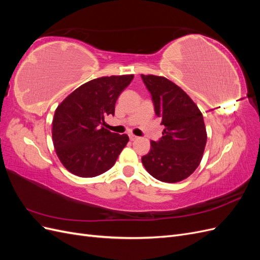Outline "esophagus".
Masks as SVG:
<instances>
[{
	"instance_id": "1",
	"label": "esophagus",
	"mask_w": 260,
	"mask_h": 260,
	"mask_svg": "<svg viewBox=\"0 0 260 260\" xmlns=\"http://www.w3.org/2000/svg\"><path fill=\"white\" fill-rule=\"evenodd\" d=\"M129 138H130V140L131 141H136L137 139H139L137 136H135V135H129Z\"/></svg>"
}]
</instances>
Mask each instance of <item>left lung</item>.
<instances>
[{"label": "left lung", "mask_w": 260, "mask_h": 260, "mask_svg": "<svg viewBox=\"0 0 260 260\" xmlns=\"http://www.w3.org/2000/svg\"><path fill=\"white\" fill-rule=\"evenodd\" d=\"M141 78L151 93L155 114L165 125L162 137L152 141L142 162L155 179L179 182L192 175L202 160L207 141L203 115L191 98L165 77Z\"/></svg>", "instance_id": "obj_1"}]
</instances>
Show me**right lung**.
<instances>
[{
  "mask_svg": "<svg viewBox=\"0 0 260 260\" xmlns=\"http://www.w3.org/2000/svg\"><path fill=\"white\" fill-rule=\"evenodd\" d=\"M133 75L102 77L82 84L55 111L52 137L59 160L72 174L96 177L111 169L129 137L103 127Z\"/></svg>",
  "mask_w": 260,
  "mask_h": 260,
  "instance_id": "right-lung-1",
  "label": "right lung"
}]
</instances>
